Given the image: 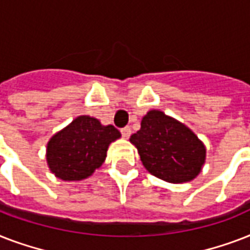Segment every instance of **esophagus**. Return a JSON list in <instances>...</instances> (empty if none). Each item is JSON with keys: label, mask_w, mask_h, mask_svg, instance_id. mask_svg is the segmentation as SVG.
Returning <instances> with one entry per match:
<instances>
[{"label": "esophagus", "mask_w": 250, "mask_h": 250, "mask_svg": "<svg viewBox=\"0 0 250 250\" xmlns=\"http://www.w3.org/2000/svg\"><path fill=\"white\" fill-rule=\"evenodd\" d=\"M121 132H122V136L125 137V139H128L129 136H131V127H125V128H122L121 129Z\"/></svg>", "instance_id": "obj_1"}]
</instances>
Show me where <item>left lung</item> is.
<instances>
[{"mask_svg": "<svg viewBox=\"0 0 250 250\" xmlns=\"http://www.w3.org/2000/svg\"><path fill=\"white\" fill-rule=\"evenodd\" d=\"M129 141L137 148L145 168L170 183L189 182L205 162V146L197 136L160 110H150Z\"/></svg>", "mask_w": 250, "mask_h": 250, "instance_id": "8db88e82", "label": "left lung"}]
</instances>
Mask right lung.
<instances>
[{
  "instance_id": "add662e5",
  "label": "right lung",
  "mask_w": 250,
  "mask_h": 250,
  "mask_svg": "<svg viewBox=\"0 0 250 250\" xmlns=\"http://www.w3.org/2000/svg\"><path fill=\"white\" fill-rule=\"evenodd\" d=\"M119 137L114 125H102L88 115L78 117L48 143L49 168L67 182L88 178L105 161L110 143Z\"/></svg>"
}]
</instances>
